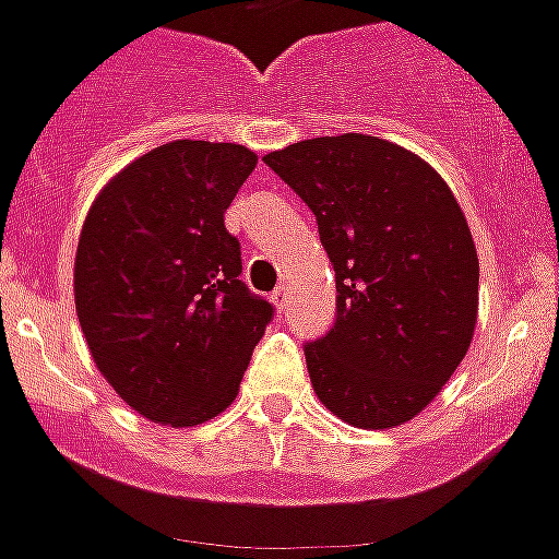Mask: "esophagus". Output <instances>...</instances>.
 Masks as SVG:
<instances>
[{
  "label": "esophagus",
  "instance_id": "esophagus-1",
  "mask_svg": "<svg viewBox=\"0 0 559 559\" xmlns=\"http://www.w3.org/2000/svg\"><path fill=\"white\" fill-rule=\"evenodd\" d=\"M287 293L289 289L281 284V287H275V293H272V304H275V310H287Z\"/></svg>",
  "mask_w": 559,
  "mask_h": 559
}]
</instances>
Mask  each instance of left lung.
Here are the masks:
<instances>
[{"mask_svg": "<svg viewBox=\"0 0 559 559\" xmlns=\"http://www.w3.org/2000/svg\"><path fill=\"white\" fill-rule=\"evenodd\" d=\"M316 215L335 270V324L304 344L321 405L353 428L411 421L474 338L479 258L442 177L367 134L301 140L264 157Z\"/></svg>", "mask_w": 559, "mask_h": 559, "instance_id": "left-lung-1", "label": "left lung"}]
</instances>
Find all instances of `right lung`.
I'll return each instance as SVG.
<instances>
[{
	"label": "right lung",
	"mask_w": 559,
	"mask_h": 559,
	"mask_svg": "<svg viewBox=\"0 0 559 559\" xmlns=\"http://www.w3.org/2000/svg\"><path fill=\"white\" fill-rule=\"evenodd\" d=\"M255 163L235 143L175 140L117 171L85 215L76 319L103 379L146 419L192 428L226 411L270 324L224 226Z\"/></svg>",
	"instance_id": "add662e5"
}]
</instances>
